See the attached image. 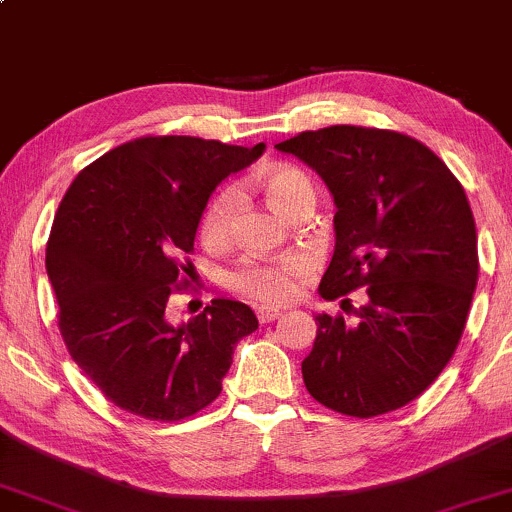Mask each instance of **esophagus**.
<instances>
[{"instance_id":"34e87169","label":"esophagus","mask_w":512,"mask_h":512,"mask_svg":"<svg viewBox=\"0 0 512 512\" xmlns=\"http://www.w3.org/2000/svg\"><path fill=\"white\" fill-rule=\"evenodd\" d=\"M279 315H281V310L272 308V305H262V308H257V320H260L262 325H267V322H274Z\"/></svg>"}]
</instances>
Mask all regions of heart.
<instances>
[{"label":"heart","instance_id":"b5f03b06","mask_svg":"<svg viewBox=\"0 0 512 512\" xmlns=\"http://www.w3.org/2000/svg\"><path fill=\"white\" fill-rule=\"evenodd\" d=\"M257 185L262 187L264 197L274 211L291 219L298 209L313 207L315 187L303 170L293 166L264 168L257 175ZM238 192L236 187L223 190L209 202L202 216V240L209 248H221L228 243L236 216ZM308 269L303 257H284L279 262H243L233 272H228V289L252 303H284L296 293L298 279Z\"/></svg>","mask_w":512,"mask_h":512}]
</instances>
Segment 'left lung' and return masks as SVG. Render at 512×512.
I'll use <instances>...</instances> for the list:
<instances>
[{
	"instance_id": "8db88e82",
	"label": "left lung",
	"mask_w": 512,
	"mask_h": 512,
	"mask_svg": "<svg viewBox=\"0 0 512 512\" xmlns=\"http://www.w3.org/2000/svg\"><path fill=\"white\" fill-rule=\"evenodd\" d=\"M276 149L313 168L337 207L320 296L337 301L366 289L356 325L315 315L305 387L358 419L404 407L448 366L477 289L467 195L428 146L387 129L334 125Z\"/></svg>"
}]
</instances>
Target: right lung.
<instances>
[{
    "label": "right lung",
    "mask_w": 512,
    "mask_h": 512,
    "mask_svg": "<svg viewBox=\"0 0 512 512\" xmlns=\"http://www.w3.org/2000/svg\"><path fill=\"white\" fill-rule=\"evenodd\" d=\"M264 149L144 137L103 154L69 185L45 267L64 344L115 407L180 421L221 395L233 349L257 330L252 308L216 298L170 325L166 305L211 192Z\"/></svg>",
    "instance_id": "right-lung-1"
}]
</instances>
